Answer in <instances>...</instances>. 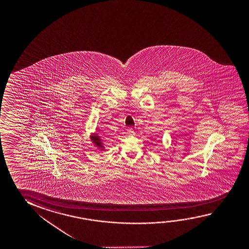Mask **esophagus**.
I'll return each mask as SVG.
<instances>
[{
    "mask_svg": "<svg viewBox=\"0 0 249 249\" xmlns=\"http://www.w3.org/2000/svg\"><path fill=\"white\" fill-rule=\"evenodd\" d=\"M127 133H128L129 135H135V131H134L133 128H131V127L127 128Z\"/></svg>",
    "mask_w": 249,
    "mask_h": 249,
    "instance_id": "1",
    "label": "esophagus"
}]
</instances>
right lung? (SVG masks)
Here are the masks:
<instances>
[{
  "label": "right lung",
  "instance_id": "right-lung-1",
  "mask_svg": "<svg viewBox=\"0 0 249 249\" xmlns=\"http://www.w3.org/2000/svg\"><path fill=\"white\" fill-rule=\"evenodd\" d=\"M102 138V137L99 136L98 134H95L94 136L91 137V140H92V142H94V145L96 147H100L101 149H103L104 146H105V142Z\"/></svg>",
  "mask_w": 249,
  "mask_h": 249
}]
</instances>
